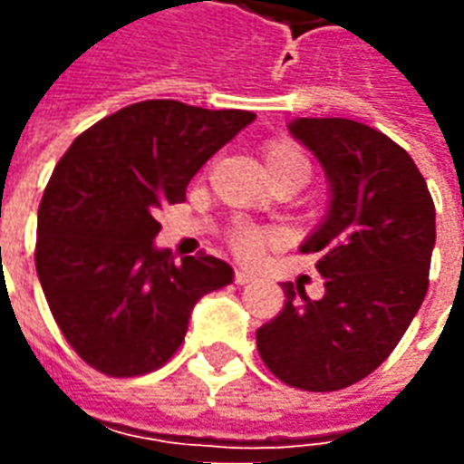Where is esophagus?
Listing matches in <instances>:
<instances>
[{"label": "esophagus", "mask_w": 464, "mask_h": 464, "mask_svg": "<svg viewBox=\"0 0 464 464\" xmlns=\"http://www.w3.org/2000/svg\"><path fill=\"white\" fill-rule=\"evenodd\" d=\"M236 283L238 285H248V283H253V276L248 271H243V268H236Z\"/></svg>", "instance_id": "34e87169"}]
</instances>
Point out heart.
Returning <instances> with one entry per match:
<instances>
[{"instance_id": "obj_1", "label": "heart", "mask_w": 464, "mask_h": 464, "mask_svg": "<svg viewBox=\"0 0 464 464\" xmlns=\"http://www.w3.org/2000/svg\"><path fill=\"white\" fill-rule=\"evenodd\" d=\"M266 171L278 169V166H288V163H308L305 153L291 141H273L266 146ZM273 241V233L266 228H256V226H236L231 231V246L233 251L241 258L251 261L258 258V253L266 248V243Z\"/></svg>"}]
</instances>
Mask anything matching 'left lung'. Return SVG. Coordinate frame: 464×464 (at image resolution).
I'll use <instances>...</instances> for the list:
<instances>
[{
    "instance_id": "obj_1",
    "label": "left lung",
    "mask_w": 464,
    "mask_h": 464,
    "mask_svg": "<svg viewBox=\"0 0 464 464\" xmlns=\"http://www.w3.org/2000/svg\"><path fill=\"white\" fill-rule=\"evenodd\" d=\"M288 131L331 183L323 223L301 246L318 253L325 295L283 283L285 305L256 331L263 362L285 385L331 392L395 350L428 293L435 203L405 149L350 119H295Z\"/></svg>"
}]
</instances>
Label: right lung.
Returning a JSON list of instances; mask_svg holds the SVG:
<instances>
[{"label": "right lung", "instance_id": "obj_1", "mask_svg": "<svg viewBox=\"0 0 464 464\" xmlns=\"http://www.w3.org/2000/svg\"><path fill=\"white\" fill-rule=\"evenodd\" d=\"M256 119L171 99L139 102L86 129L39 203L36 273L69 345L111 378L161 368L206 293L233 281L213 256L156 248V213L186 198L203 163Z\"/></svg>", "mask_w": 464, "mask_h": 464}]
</instances>
